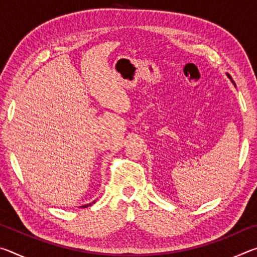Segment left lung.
<instances>
[{
  "label": "left lung",
  "instance_id": "8db88e82",
  "mask_svg": "<svg viewBox=\"0 0 257 257\" xmlns=\"http://www.w3.org/2000/svg\"><path fill=\"white\" fill-rule=\"evenodd\" d=\"M228 77L230 78V79H231V76H230V75H228Z\"/></svg>",
  "mask_w": 257,
  "mask_h": 257
}]
</instances>
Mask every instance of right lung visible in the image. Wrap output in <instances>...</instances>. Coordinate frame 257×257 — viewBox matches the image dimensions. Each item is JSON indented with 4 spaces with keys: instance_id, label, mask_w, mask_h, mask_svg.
I'll list each match as a JSON object with an SVG mask.
<instances>
[{
    "instance_id": "obj_1",
    "label": "right lung",
    "mask_w": 257,
    "mask_h": 257,
    "mask_svg": "<svg viewBox=\"0 0 257 257\" xmlns=\"http://www.w3.org/2000/svg\"><path fill=\"white\" fill-rule=\"evenodd\" d=\"M94 203H95V202H94ZM90 205H92V204H88V205H84L82 207H87V206H90Z\"/></svg>"
}]
</instances>
